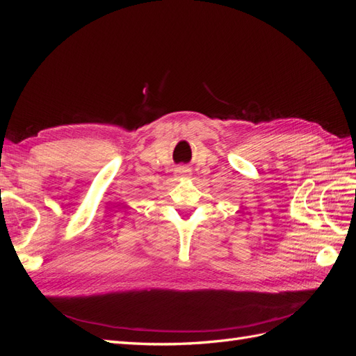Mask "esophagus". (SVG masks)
Instances as JSON below:
<instances>
[{"mask_svg":"<svg viewBox=\"0 0 356 356\" xmlns=\"http://www.w3.org/2000/svg\"><path fill=\"white\" fill-rule=\"evenodd\" d=\"M175 175H178V177H191V169L186 165H179L175 169Z\"/></svg>","mask_w":356,"mask_h":356,"instance_id":"obj_1","label":"esophagus"}]
</instances>
